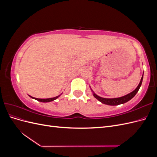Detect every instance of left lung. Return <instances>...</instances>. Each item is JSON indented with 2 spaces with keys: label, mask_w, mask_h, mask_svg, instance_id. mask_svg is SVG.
Wrapping results in <instances>:
<instances>
[{
  "label": "left lung",
  "mask_w": 157,
  "mask_h": 157,
  "mask_svg": "<svg viewBox=\"0 0 157 157\" xmlns=\"http://www.w3.org/2000/svg\"><path fill=\"white\" fill-rule=\"evenodd\" d=\"M143 78H144V74H143V76H142L140 82L138 86H137V87L134 90V91L124 96L117 98H103L97 96V95L94 93L93 94V96H94V98H96L98 100H99L100 102L109 105H120V104L124 103L130 100L132 98H134L135 96V95L137 94V92H138V90L142 84V81H143Z\"/></svg>",
  "instance_id": "8db88e82"
}]
</instances>
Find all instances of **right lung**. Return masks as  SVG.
<instances>
[{
  "mask_svg": "<svg viewBox=\"0 0 157 157\" xmlns=\"http://www.w3.org/2000/svg\"><path fill=\"white\" fill-rule=\"evenodd\" d=\"M59 96H60V95H59V96H56V97H54V98H48V99H39V98H33V97H31V96H30V97L32 98H33V99H36L37 101H40V102H50V101L55 100V99H56L57 98H59Z\"/></svg>",
  "mask_w": 157,
  "mask_h": 157,
  "instance_id": "1",
  "label": "right lung"
}]
</instances>
